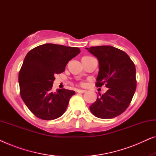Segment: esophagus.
Masks as SVG:
<instances>
[{"mask_svg": "<svg viewBox=\"0 0 156 156\" xmlns=\"http://www.w3.org/2000/svg\"><path fill=\"white\" fill-rule=\"evenodd\" d=\"M76 91L77 93H80V94H83L84 93L85 91H86V90H83V89H76Z\"/></svg>", "mask_w": 156, "mask_h": 156, "instance_id": "34e87169", "label": "esophagus"}]
</instances>
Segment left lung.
<instances>
[{
  "mask_svg": "<svg viewBox=\"0 0 156 156\" xmlns=\"http://www.w3.org/2000/svg\"><path fill=\"white\" fill-rule=\"evenodd\" d=\"M99 60V71L96 86L108 88L89 106L91 112L100 119L116 117L129 107L136 89L135 65L123 51L112 46L86 48Z\"/></svg>",
  "mask_w": 156,
  "mask_h": 156,
  "instance_id": "1",
  "label": "left lung"
}]
</instances>
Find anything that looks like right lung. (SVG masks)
<instances>
[{
  "mask_svg": "<svg viewBox=\"0 0 156 156\" xmlns=\"http://www.w3.org/2000/svg\"><path fill=\"white\" fill-rule=\"evenodd\" d=\"M80 53L75 47L48 43L33 48L25 56L18 76L20 96L37 118L53 120L65 113L75 92L65 89L52 92L55 75L65 71L68 62Z\"/></svg>",
  "mask_w": 156,
  "mask_h": 156,
  "instance_id": "right-lung-1",
  "label": "right lung"
}]
</instances>
